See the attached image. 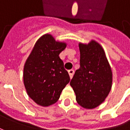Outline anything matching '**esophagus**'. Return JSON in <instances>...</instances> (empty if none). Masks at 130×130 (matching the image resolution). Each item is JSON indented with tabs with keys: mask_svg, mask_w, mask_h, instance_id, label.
<instances>
[{
	"mask_svg": "<svg viewBox=\"0 0 130 130\" xmlns=\"http://www.w3.org/2000/svg\"><path fill=\"white\" fill-rule=\"evenodd\" d=\"M68 72H69V77L72 79L73 77V75H74V71L73 69H70V70L68 71Z\"/></svg>",
	"mask_w": 130,
	"mask_h": 130,
	"instance_id": "34e87169",
	"label": "esophagus"
}]
</instances>
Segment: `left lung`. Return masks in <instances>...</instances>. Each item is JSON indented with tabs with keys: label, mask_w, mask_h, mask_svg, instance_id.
Listing matches in <instances>:
<instances>
[{
	"label": "left lung",
	"mask_w": 130,
	"mask_h": 130,
	"mask_svg": "<svg viewBox=\"0 0 130 130\" xmlns=\"http://www.w3.org/2000/svg\"><path fill=\"white\" fill-rule=\"evenodd\" d=\"M80 67L70 82L76 101L85 108L101 105L112 86V72L102 46L95 40L79 44Z\"/></svg>",
	"instance_id": "obj_1"
}]
</instances>
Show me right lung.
I'll return each mask as SVG.
<instances>
[{
    "label": "right lung",
    "mask_w": 130,
    "mask_h": 130,
    "mask_svg": "<svg viewBox=\"0 0 130 130\" xmlns=\"http://www.w3.org/2000/svg\"><path fill=\"white\" fill-rule=\"evenodd\" d=\"M66 47V43L56 41L51 35H44L38 39L25 62L24 87L28 95L41 106L57 102L63 89L70 81L59 57Z\"/></svg>",
    "instance_id": "add662e5"
}]
</instances>
